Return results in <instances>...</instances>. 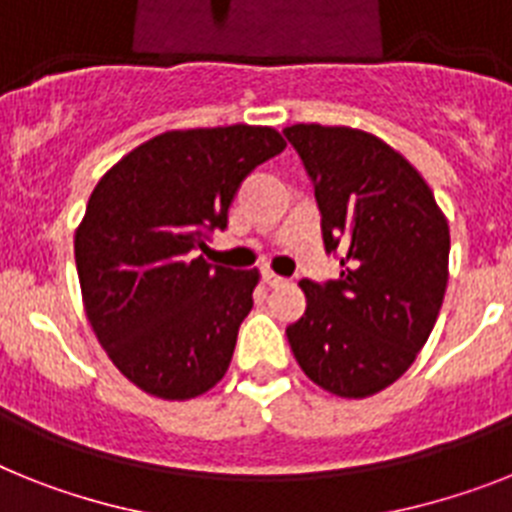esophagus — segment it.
<instances>
[{
	"mask_svg": "<svg viewBox=\"0 0 512 512\" xmlns=\"http://www.w3.org/2000/svg\"><path fill=\"white\" fill-rule=\"evenodd\" d=\"M261 277H264V282H266V285H269V287L287 285V277H282V274L272 272V269H264V272H261Z\"/></svg>",
	"mask_w": 512,
	"mask_h": 512,
	"instance_id": "34e87169",
	"label": "esophagus"
}]
</instances>
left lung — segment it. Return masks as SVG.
Here are the masks:
<instances>
[{
  "label": "left lung",
  "instance_id": "8db88e82",
  "mask_svg": "<svg viewBox=\"0 0 512 512\" xmlns=\"http://www.w3.org/2000/svg\"><path fill=\"white\" fill-rule=\"evenodd\" d=\"M340 280H303L306 314L287 342L308 379L369 398L400 379L432 335L447 287L450 227L405 156L356 128L290 125Z\"/></svg>",
  "mask_w": 512,
  "mask_h": 512
}]
</instances>
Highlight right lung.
Listing matches in <instances>:
<instances>
[{
    "instance_id": "1",
    "label": "right lung",
    "mask_w": 512,
    "mask_h": 512,
    "mask_svg": "<svg viewBox=\"0 0 512 512\" xmlns=\"http://www.w3.org/2000/svg\"><path fill=\"white\" fill-rule=\"evenodd\" d=\"M287 143L274 128L167 130L122 156L75 230L86 316L143 392L190 400L225 377L259 269L190 259L225 230L240 183Z\"/></svg>"
}]
</instances>
